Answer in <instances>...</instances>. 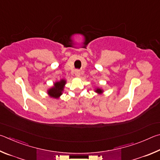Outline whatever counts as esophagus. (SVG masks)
<instances>
[{"mask_svg": "<svg viewBox=\"0 0 160 160\" xmlns=\"http://www.w3.org/2000/svg\"><path fill=\"white\" fill-rule=\"evenodd\" d=\"M75 74H76V76H77V77H79V76H80V71H79V70H77V71L75 72Z\"/></svg>", "mask_w": 160, "mask_h": 160, "instance_id": "obj_1", "label": "esophagus"}]
</instances>
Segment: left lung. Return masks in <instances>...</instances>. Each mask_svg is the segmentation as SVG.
<instances>
[{
	"label": "left lung",
	"mask_w": 160,
	"mask_h": 160,
	"mask_svg": "<svg viewBox=\"0 0 160 160\" xmlns=\"http://www.w3.org/2000/svg\"><path fill=\"white\" fill-rule=\"evenodd\" d=\"M96 91L97 92V93H102V90L100 88H97V90Z\"/></svg>",
	"instance_id": "left-lung-1"
}]
</instances>
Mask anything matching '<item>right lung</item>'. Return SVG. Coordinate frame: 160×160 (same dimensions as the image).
Returning <instances> with one entry per match:
<instances>
[{"label": "right lung", "instance_id": "obj_1", "mask_svg": "<svg viewBox=\"0 0 160 160\" xmlns=\"http://www.w3.org/2000/svg\"><path fill=\"white\" fill-rule=\"evenodd\" d=\"M65 83L66 82L63 79H62L60 82H56L54 84V86L48 90V93L49 96L52 98H58L62 95V92L63 91V88Z\"/></svg>", "mask_w": 160, "mask_h": 160}]
</instances>
